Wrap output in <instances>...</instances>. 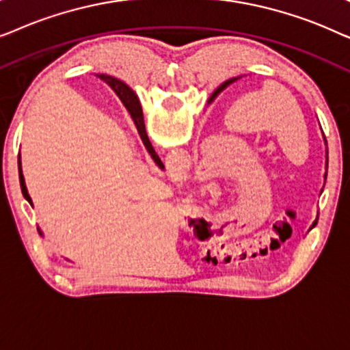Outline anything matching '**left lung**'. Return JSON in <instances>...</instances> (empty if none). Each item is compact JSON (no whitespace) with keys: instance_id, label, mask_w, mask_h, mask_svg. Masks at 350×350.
<instances>
[{"instance_id":"obj_1","label":"left lung","mask_w":350,"mask_h":350,"mask_svg":"<svg viewBox=\"0 0 350 350\" xmlns=\"http://www.w3.org/2000/svg\"><path fill=\"white\" fill-rule=\"evenodd\" d=\"M234 81H237V78H232V79H228V81H224V83H223L221 85H219V88H218L217 90H215V92L212 94V97H210V100H208V103H210V102H212V100H213L215 97H217V95H218L219 92H221V90H224V89H226L229 84H232V83H234ZM133 102H135L137 105H140V103H138V98H137V97H135V100H133ZM315 224H317V221H315V223H314V226H315Z\"/></svg>"}]
</instances>
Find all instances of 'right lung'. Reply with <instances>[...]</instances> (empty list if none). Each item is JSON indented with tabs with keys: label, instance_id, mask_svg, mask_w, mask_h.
<instances>
[{
	"label": "right lung",
	"instance_id": "right-lung-1",
	"mask_svg": "<svg viewBox=\"0 0 350 350\" xmlns=\"http://www.w3.org/2000/svg\"><path fill=\"white\" fill-rule=\"evenodd\" d=\"M100 79H103L105 83H107L109 88H111L114 92H116V95L119 98H121V102L126 105V108L129 109V113H131V116L133 119V122H135L137 126V131L138 133H140L142 140H143V145L146 146L148 152H150L152 159H154V162L157 165L161 167V169H164V164H162V161L159 159V156L156 154L154 148H152L150 138H148L146 135V131H145V122H143V113H142V108L140 105H137L133 100H135V92L129 88V85L126 83H122V81H119L116 78H113V76H107V75H100ZM18 178H21V186H22V193L25 194V198L30 200V196H28V191H27V186H25V180H23V174H22V167H21V154H18Z\"/></svg>",
	"mask_w": 350,
	"mask_h": 350
}]
</instances>
